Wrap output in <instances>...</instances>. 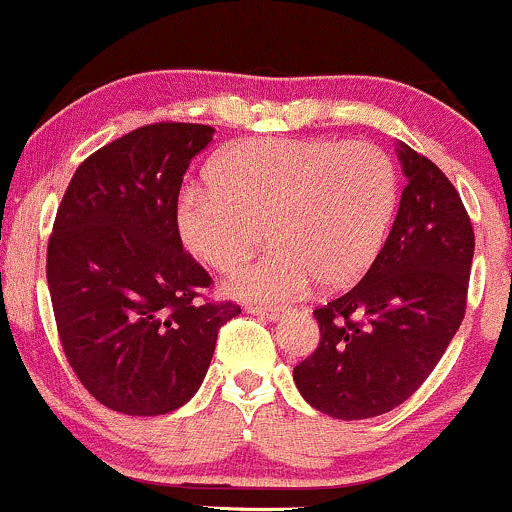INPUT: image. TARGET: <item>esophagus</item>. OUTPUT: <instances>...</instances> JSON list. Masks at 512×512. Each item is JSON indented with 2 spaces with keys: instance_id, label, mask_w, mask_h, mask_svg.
Wrapping results in <instances>:
<instances>
[{
  "instance_id": "1",
  "label": "esophagus",
  "mask_w": 512,
  "mask_h": 512,
  "mask_svg": "<svg viewBox=\"0 0 512 512\" xmlns=\"http://www.w3.org/2000/svg\"><path fill=\"white\" fill-rule=\"evenodd\" d=\"M246 310H249L251 315H258L263 317V320H271V322H276L285 315V312L278 310V307H263V305H246Z\"/></svg>"
}]
</instances>
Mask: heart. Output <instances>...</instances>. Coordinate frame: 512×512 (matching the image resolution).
<instances>
[{
	"instance_id": "1",
	"label": "heart",
	"mask_w": 512,
	"mask_h": 512,
	"mask_svg": "<svg viewBox=\"0 0 512 512\" xmlns=\"http://www.w3.org/2000/svg\"><path fill=\"white\" fill-rule=\"evenodd\" d=\"M210 183L180 195V241L234 273L268 232L276 246L229 283L249 300H293L312 280L327 290L356 283L381 254L400 200L393 158L368 141H241L212 163Z\"/></svg>"
}]
</instances>
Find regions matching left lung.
Here are the masks:
<instances>
[{
  "label": "left lung",
  "instance_id": "8db88e82",
  "mask_svg": "<svg viewBox=\"0 0 512 512\" xmlns=\"http://www.w3.org/2000/svg\"><path fill=\"white\" fill-rule=\"evenodd\" d=\"M405 185L364 278L315 310L317 349L293 368L302 398L337 420L398 408L442 359L466 312L474 227L427 156L400 144Z\"/></svg>",
  "mask_w": 512,
  "mask_h": 512
}]
</instances>
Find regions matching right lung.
Returning <instances> with one entry per match:
<instances>
[{"label":"right lung","mask_w":512,"mask_h":512,"mask_svg":"<svg viewBox=\"0 0 512 512\" xmlns=\"http://www.w3.org/2000/svg\"><path fill=\"white\" fill-rule=\"evenodd\" d=\"M207 124L158 122L80 163L48 239L46 278L65 359L109 410H178L210 368L236 302L207 300L212 278L183 249L175 212Z\"/></svg>","instance_id":"1"}]
</instances>
